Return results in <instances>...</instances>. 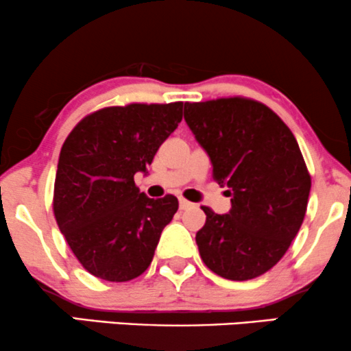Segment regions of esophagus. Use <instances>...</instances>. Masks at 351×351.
Segmentation results:
<instances>
[{"label": "esophagus", "mask_w": 351, "mask_h": 351, "mask_svg": "<svg viewBox=\"0 0 351 351\" xmlns=\"http://www.w3.org/2000/svg\"><path fill=\"white\" fill-rule=\"evenodd\" d=\"M193 207H194L193 202L186 201V199H180V208H181V210H188V208H193Z\"/></svg>", "instance_id": "obj_1"}]
</instances>
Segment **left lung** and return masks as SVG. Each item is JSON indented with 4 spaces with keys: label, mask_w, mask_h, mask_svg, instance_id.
Listing matches in <instances>:
<instances>
[{
    "label": "left lung",
    "mask_w": 351,
    "mask_h": 351,
    "mask_svg": "<svg viewBox=\"0 0 351 351\" xmlns=\"http://www.w3.org/2000/svg\"><path fill=\"white\" fill-rule=\"evenodd\" d=\"M184 119L232 197L228 214L202 207L199 254L228 280L259 277L290 247L308 207L311 176L293 132L269 106L243 97L186 101Z\"/></svg>",
    "instance_id": "8db88e82"
}]
</instances>
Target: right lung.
<instances>
[{
	"mask_svg": "<svg viewBox=\"0 0 351 351\" xmlns=\"http://www.w3.org/2000/svg\"><path fill=\"white\" fill-rule=\"evenodd\" d=\"M183 101L106 106L66 137L58 160L53 212L82 267L108 282H128L152 263L178 199H150L134 183L178 128Z\"/></svg>",
	"mask_w": 351,
	"mask_h": 351,
	"instance_id": "right-lung-1",
	"label": "right lung"
}]
</instances>
